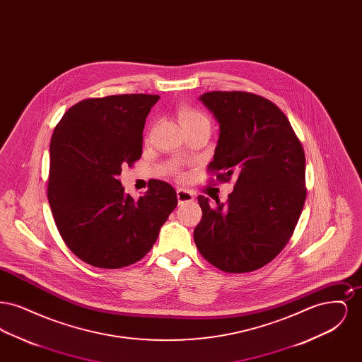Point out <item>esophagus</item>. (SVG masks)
Listing matches in <instances>:
<instances>
[{"mask_svg": "<svg viewBox=\"0 0 362 362\" xmlns=\"http://www.w3.org/2000/svg\"><path fill=\"white\" fill-rule=\"evenodd\" d=\"M176 195H177L179 204H186V202H191L194 199V194L186 189H176Z\"/></svg>", "mask_w": 362, "mask_h": 362, "instance_id": "1", "label": "esophagus"}]
</instances>
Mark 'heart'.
<instances>
[{"mask_svg": "<svg viewBox=\"0 0 362 362\" xmlns=\"http://www.w3.org/2000/svg\"><path fill=\"white\" fill-rule=\"evenodd\" d=\"M177 115H179V121L183 126L192 124V123H201V122L210 124L209 118L204 112H201L199 110L189 107V105H182L177 111Z\"/></svg>", "mask_w": 362, "mask_h": 362, "instance_id": "b5f03b06", "label": "heart"}]
</instances>
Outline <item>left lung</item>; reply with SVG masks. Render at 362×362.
I'll return each mask as SVG.
<instances>
[{"label":"left lung","instance_id":"1","mask_svg":"<svg viewBox=\"0 0 362 362\" xmlns=\"http://www.w3.org/2000/svg\"><path fill=\"white\" fill-rule=\"evenodd\" d=\"M199 100L220 123L207 173L236 176L226 204L198 197L202 220L194 229L201 255L225 273H250L272 262L292 238L304 207L305 155L286 115L266 98L213 90Z\"/></svg>","mask_w":362,"mask_h":362}]
</instances>
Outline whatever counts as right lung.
<instances>
[{
    "instance_id": "add662e5",
    "label": "right lung",
    "mask_w": 362,
    "mask_h": 362,
    "mask_svg": "<svg viewBox=\"0 0 362 362\" xmlns=\"http://www.w3.org/2000/svg\"><path fill=\"white\" fill-rule=\"evenodd\" d=\"M158 95L90 98L64 114L50 142L47 198L61 238L77 258L121 269L144 258L177 205L171 185L152 179L134 199L122 165L142 155L145 119Z\"/></svg>"
}]
</instances>
